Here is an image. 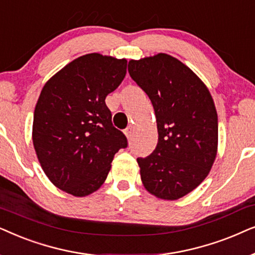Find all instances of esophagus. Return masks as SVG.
<instances>
[{
    "mask_svg": "<svg viewBox=\"0 0 255 255\" xmlns=\"http://www.w3.org/2000/svg\"><path fill=\"white\" fill-rule=\"evenodd\" d=\"M133 131H134L133 127H130V126H129V127L127 128V129L125 130V134H126V136H127L128 140H130L131 136H133Z\"/></svg>",
    "mask_w": 255,
    "mask_h": 255,
    "instance_id": "obj_1",
    "label": "esophagus"
}]
</instances>
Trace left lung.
Segmentation results:
<instances>
[{
  "label": "left lung",
  "mask_w": 255,
  "mask_h": 255,
  "mask_svg": "<svg viewBox=\"0 0 255 255\" xmlns=\"http://www.w3.org/2000/svg\"><path fill=\"white\" fill-rule=\"evenodd\" d=\"M128 72L147 93L157 122L155 150L137 158L142 183L157 198L175 201L201 184L215 162V103L204 83L169 54L130 60Z\"/></svg>",
  "instance_id": "left-lung-1"
}]
</instances>
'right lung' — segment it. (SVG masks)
Segmentation results:
<instances>
[{
    "label": "right lung",
    "mask_w": 255,
    "mask_h": 255,
    "mask_svg": "<svg viewBox=\"0 0 255 255\" xmlns=\"http://www.w3.org/2000/svg\"><path fill=\"white\" fill-rule=\"evenodd\" d=\"M127 72V60L88 53L44 85L33 113L32 142L44 172L77 197L103 185L114 155L128 145L105 99Z\"/></svg>",
    "instance_id": "right-lung-1"
}]
</instances>
